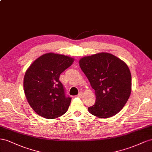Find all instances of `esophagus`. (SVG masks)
Masks as SVG:
<instances>
[{
	"mask_svg": "<svg viewBox=\"0 0 152 152\" xmlns=\"http://www.w3.org/2000/svg\"><path fill=\"white\" fill-rule=\"evenodd\" d=\"M83 95V92H79V94L76 95V97H81V95Z\"/></svg>",
	"mask_w": 152,
	"mask_h": 152,
	"instance_id": "esophagus-1",
	"label": "esophagus"
}]
</instances>
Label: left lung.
I'll use <instances>...</instances> for the list:
<instances>
[{
  "label": "left lung",
  "instance_id": "obj_1",
  "mask_svg": "<svg viewBox=\"0 0 152 152\" xmlns=\"http://www.w3.org/2000/svg\"><path fill=\"white\" fill-rule=\"evenodd\" d=\"M80 66L96 96L94 105L88 107L90 113L102 118L118 113L131 92V74L127 65L113 55L100 53L82 58Z\"/></svg>",
  "mask_w": 152,
  "mask_h": 152
}]
</instances>
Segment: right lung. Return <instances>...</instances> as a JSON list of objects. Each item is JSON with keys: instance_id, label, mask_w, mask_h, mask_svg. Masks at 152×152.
I'll list each match as a JSON object with an SVG mask.
<instances>
[{"instance_id": "add662e5", "label": "right lung", "mask_w": 152, "mask_h": 152, "mask_svg": "<svg viewBox=\"0 0 152 152\" xmlns=\"http://www.w3.org/2000/svg\"><path fill=\"white\" fill-rule=\"evenodd\" d=\"M73 61L67 56L49 53L37 58L28 68L24 76V92L30 106L39 115L53 119L67 111L71 97L66 95L59 77Z\"/></svg>"}]
</instances>
